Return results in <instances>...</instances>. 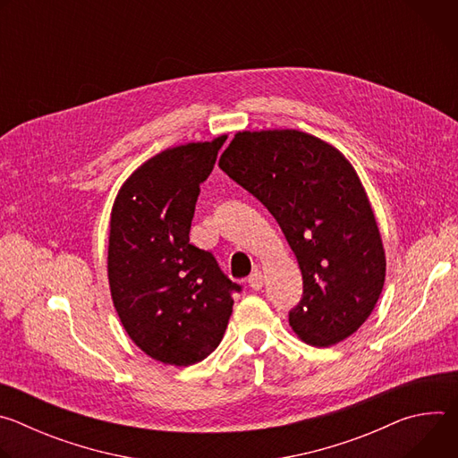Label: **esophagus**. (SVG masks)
I'll list each match as a JSON object with an SVG mask.
<instances>
[{"label":"esophagus","mask_w":458,"mask_h":458,"mask_svg":"<svg viewBox=\"0 0 458 458\" xmlns=\"http://www.w3.org/2000/svg\"><path fill=\"white\" fill-rule=\"evenodd\" d=\"M248 284H250V288H251V290H260V288H263V284H265V277H263V274H260L259 270L251 272V276L248 277Z\"/></svg>","instance_id":"esophagus-1"}]
</instances>
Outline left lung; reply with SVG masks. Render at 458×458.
Masks as SVG:
<instances>
[{
	"instance_id": "left-lung-1",
	"label": "left lung",
	"mask_w": 458,
	"mask_h": 458,
	"mask_svg": "<svg viewBox=\"0 0 458 458\" xmlns=\"http://www.w3.org/2000/svg\"><path fill=\"white\" fill-rule=\"evenodd\" d=\"M219 168L268 208L297 257L304 292L290 311L295 335L315 348L353 335L380 297L386 253L346 156L302 130H242Z\"/></svg>"
}]
</instances>
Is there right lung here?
<instances>
[{
	"mask_svg": "<svg viewBox=\"0 0 458 458\" xmlns=\"http://www.w3.org/2000/svg\"><path fill=\"white\" fill-rule=\"evenodd\" d=\"M226 136L166 148L121 184L110 212L108 284L124 332L154 360L190 366L223 341L239 290L190 244L199 184Z\"/></svg>",
	"mask_w": 458,
	"mask_h": 458,
	"instance_id": "obj_1",
	"label": "right lung"
}]
</instances>
